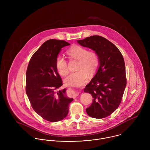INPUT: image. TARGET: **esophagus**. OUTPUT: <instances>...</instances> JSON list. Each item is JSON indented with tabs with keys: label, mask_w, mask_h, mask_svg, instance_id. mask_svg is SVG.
Segmentation results:
<instances>
[{
	"label": "esophagus",
	"mask_w": 150,
	"mask_h": 150,
	"mask_svg": "<svg viewBox=\"0 0 150 150\" xmlns=\"http://www.w3.org/2000/svg\"><path fill=\"white\" fill-rule=\"evenodd\" d=\"M78 94H79V93H77V92H75V93H74V95H76V96H77V95H78Z\"/></svg>",
	"instance_id": "esophagus-1"
}]
</instances>
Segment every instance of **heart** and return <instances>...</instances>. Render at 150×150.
Wrapping results in <instances>:
<instances>
[{"mask_svg": "<svg viewBox=\"0 0 150 150\" xmlns=\"http://www.w3.org/2000/svg\"><path fill=\"white\" fill-rule=\"evenodd\" d=\"M71 59L78 60L76 71L70 73L64 79V82L69 86H81L88 79V74H93L99 65V58L94 51H89L86 48L75 45L66 51ZM55 66L58 72L65 76L68 72L67 64L64 58L57 57Z\"/></svg>", "mask_w": 150, "mask_h": 150, "instance_id": "heart-1", "label": "heart"}]
</instances>
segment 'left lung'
I'll list each match as a JSON object with an SVG mask.
<instances>
[{
  "label": "left lung",
  "mask_w": 150,
  "mask_h": 150,
  "mask_svg": "<svg viewBox=\"0 0 150 150\" xmlns=\"http://www.w3.org/2000/svg\"><path fill=\"white\" fill-rule=\"evenodd\" d=\"M77 42L95 51L99 58L98 71L84 91L93 98L86 113L94 118H105L120 106L127 86L123 56L114 44L100 36H92Z\"/></svg>",
  "instance_id": "1"
}]
</instances>
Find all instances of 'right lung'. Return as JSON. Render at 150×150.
I'll return each instance as SVG.
<instances>
[{
    "label": "right lung",
    "instance_id": "obj_1",
    "mask_svg": "<svg viewBox=\"0 0 150 150\" xmlns=\"http://www.w3.org/2000/svg\"><path fill=\"white\" fill-rule=\"evenodd\" d=\"M70 44L50 39L43 43L32 56L26 73V93L35 111L50 122L64 120L73 100L66 95L56 68V59L61 48Z\"/></svg>",
    "mask_w": 150,
    "mask_h": 150
}]
</instances>
